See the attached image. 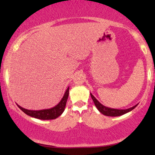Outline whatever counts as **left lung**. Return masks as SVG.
I'll return each mask as SVG.
<instances>
[{
    "instance_id": "8db88e82",
    "label": "left lung",
    "mask_w": 155,
    "mask_h": 155,
    "mask_svg": "<svg viewBox=\"0 0 155 155\" xmlns=\"http://www.w3.org/2000/svg\"><path fill=\"white\" fill-rule=\"evenodd\" d=\"M90 95H91L92 101H93L94 104H95L96 108H97V110H98L101 114H103L106 115V116H108V117L121 116V115H123L124 114L127 113V112L132 111L133 109H134V108L138 106V104H137L136 106H133V107L127 108V109H117V108H108L104 106L103 104H101V103L99 102V101H97L93 95H92V93H90Z\"/></svg>"
}]
</instances>
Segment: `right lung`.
<instances>
[{"label":"right lung","mask_w":155,"mask_h":155,"mask_svg":"<svg viewBox=\"0 0 155 155\" xmlns=\"http://www.w3.org/2000/svg\"><path fill=\"white\" fill-rule=\"evenodd\" d=\"M69 94V87L67 88L66 91L64 94L63 98L60 101V103L58 105L54 106V107L51 108H48V109H42V110H28L26 108L21 107L20 106H18V107L20 108L22 111L25 113L28 116L34 117V118L39 119V120H54V119L58 118V117L60 116L63 113L64 110H65V105L68 97Z\"/></svg>","instance_id":"1"}]
</instances>
